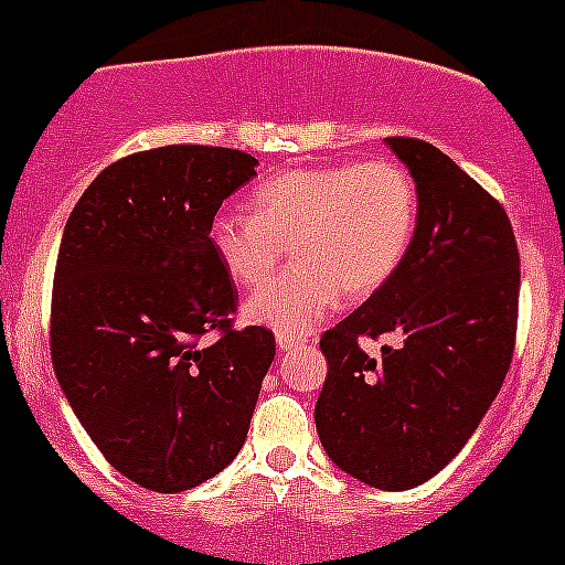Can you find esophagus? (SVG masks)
<instances>
[{"mask_svg":"<svg viewBox=\"0 0 565 565\" xmlns=\"http://www.w3.org/2000/svg\"><path fill=\"white\" fill-rule=\"evenodd\" d=\"M278 350H295L298 344H303V339H295V337H287V333H278Z\"/></svg>","mask_w":565,"mask_h":565,"instance_id":"esophagus-1","label":"esophagus"}]
</instances>
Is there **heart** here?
Returning a JSON list of instances; mask_svg holds the SVG:
<instances>
[{
    "mask_svg": "<svg viewBox=\"0 0 565 565\" xmlns=\"http://www.w3.org/2000/svg\"><path fill=\"white\" fill-rule=\"evenodd\" d=\"M419 226V190L388 157L322 168H289L250 195V215L223 210L210 245L226 276L259 287L287 245L298 265L250 298L248 317L278 333H306L339 295L364 300L403 267Z\"/></svg>",
    "mask_w": 565,
    "mask_h": 565,
    "instance_id": "1",
    "label": "heart"
}]
</instances>
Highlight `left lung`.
<instances>
[{"label":"left lung","mask_w":565,"mask_h":565,"mask_svg":"<svg viewBox=\"0 0 565 565\" xmlns=\"http://www.w3.org/2000/svg\"><path fill=\"white\" fill-rule=\"evenodd\" d=\"M419 190L397 276L320 337L328 377L315 422L339 469L405 491L439 475L494 403L519 322V245L508 212L445 151L386 137ZM394 332L370 356L361 335Z\"/></svg>","instance_id":"8db88e82"}]
</instances>
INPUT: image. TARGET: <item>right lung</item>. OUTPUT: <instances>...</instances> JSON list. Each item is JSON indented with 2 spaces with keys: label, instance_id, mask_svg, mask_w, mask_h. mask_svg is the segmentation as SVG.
<instances>
[{
  "label": "right lung",
  "instance_id": "right-lung-1",
  "mask_svg": "<svg viewBox=\"0 0 565 565\" xmlns=\"http://www.w3.org/2000/svg\"><path fill=\"white\" fill-rule=\"evenodd\" d=\"M250 177L256 157L223 146L137 151L65 223L54 372L109 467L149 491H188L234 461L276 355L273 331L234 328L237 287L210 245L212 217Z\"/></svg>",
  "mask_w": 565,
  "mask_h": 565
}]
</instances>
